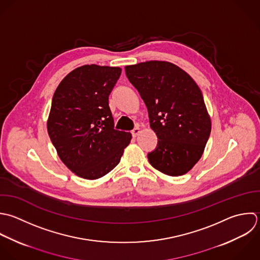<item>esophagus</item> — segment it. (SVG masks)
<instances>
[{
	"label": "esophagus",
	"instance_id": "1",
	"mask_svg": "<svg viewBox=\"0 0 260 260\" xmlns=\"http://www.w3.org/2000/svg\"><path fill=\"white\" fill-rule=\"evenodd\" d=\"M140 132H141V131H140V128H139L138 126H137V127H135V128L132 131V135H133V137H134V138H136V137L140 134Z\"/></svg>",
	"mask_w": 260,
	"mask_h": 260
}]
</instances>
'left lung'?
Listing matches in <instances>:
<instances>
[{"mask_svg":"<svg viewBox=\"0 0 260 260\" xmlns=\"http://www.w3.org/2000/svg\"><path fill=\"white\" fill-rule=\"evenodd\" d=\"M125 74L144 100L158 138L156 149L148 154L150 164L170 176L187 173L201 159L212 128L201 89L168 61L126 66Z\"/></svg>","mask_w":260,"mask_h":260,"instance_id":"1","label":"left lung"}]
</instances>
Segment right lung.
I'll return each instance as SVG.
<instances>
[{
  "mask_svg": "<svg viewBox=\"0 0 260 260\" xmlns=\"http://www.w3.org/2000/svg\"><path fill=\"white\" fill-rule=\"evenodd\" d=\"M120 74L117 67L85 64L68 74L53 94L48 136L63 164L82 178L106 175L131 142L129 133L114 129L108 105Z\"/></svg>",
  "mask_w": 260,
  "mask_h": 260,
  "instance_id": "right-lung-1",
  "label": "right lung"
}]
</instances>
